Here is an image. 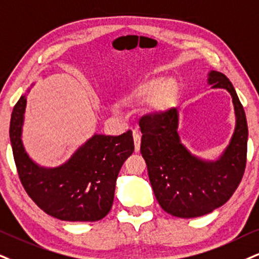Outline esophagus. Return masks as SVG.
Here are the masks:
<instances>
[{
	"mask_svg": "<svg viewBox=\"0 0 259 259\" xmlns=\"http://www.w3.org/2000/svg\"><path fill=\"white\" fill-rule=\"evenodd\" d=\"M133 140H135V149L136 152H138L140 150V133L135 131L133 132Z\"/></svg>",
	"mask_w": 259,
	"mask_h": 259,
	"instance_id": "34e87169",
	"label": "esophagus"
}]
</instances>
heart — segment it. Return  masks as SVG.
<instances>
[{"instance_id":"heart-1","label":"heart","mask_w":259,"mask_h":259,"mask_svg":"<svg viewBox=\"0 0 259 259\" xmlns=\"http://www.w3.org/2000/svg\"><path fill=\"white\" fill-rule=\"evenodd\" d=\"M179 92L177 81L169 78H155L137 86L127 96V101H139L149 98L152 110L163 111L174 104Z\"/></svg>"}]
</instances>
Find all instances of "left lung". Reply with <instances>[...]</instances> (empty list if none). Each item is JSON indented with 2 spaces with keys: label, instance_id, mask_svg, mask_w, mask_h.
I'll list each match as a JSON object with an SVG mask.
<instances>
[{
  "label": "left lung",
  "instance_id": "1",
  "mask_svg": "<svg viewBox=\"0 0 259 259\" xmlns=\"http://www.w3.org/2000/svg\"><path fill=\"white\" fill-rule=\"evenodd\" d=\"M207 81L231 94L237 116L231 143L216 162L202 161L181 144L175 108L139 120L140 152L156 199L165 212L181 219L199 218L223 205L238 188L246 167L248 131L242 104L225 74L211 71Z\"/></svg>",
  "mask_w": 259,
  "mask_h": 259
}]
</instances>
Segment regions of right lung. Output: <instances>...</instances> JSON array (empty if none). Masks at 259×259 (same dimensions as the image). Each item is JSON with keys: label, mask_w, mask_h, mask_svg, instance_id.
Here are the masks:
<instances>
[{"label": "right lung", "mask_w": 259, "mask_h": 259, "mask_svg": "<svg viewBox=\"0 0 259 259\" xmlns=\"http://www.w3.org/2000/svg\"><path fill=\"white\" fill-rule=\"evenodd\" d=\"M26 97L13 109L9 137L22 186L38 206L62 221L94 222L110 211L123 162L135 151L131 131L117 137L95 135L61 167L43 168L28 157L21 142Z\"/></svg>", "instance_id": "1"}]
</instances>
